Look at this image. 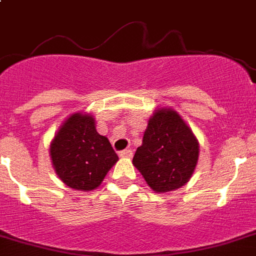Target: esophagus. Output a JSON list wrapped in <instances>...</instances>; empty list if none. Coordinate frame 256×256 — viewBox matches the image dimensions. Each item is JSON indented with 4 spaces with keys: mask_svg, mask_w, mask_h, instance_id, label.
<instances>
[{
    "mask_svg": "<svg viewBox=\"0 0 256 256\" xmlns=\"http://www.w3.org/2000/svg\"><path fill=\"white\" fill-rule=\"evenodd\" d=\"M120 156L121 158H131L132 156V150L131 149H125V150L120 152Z\"/></svg>",
    "mask_w": 256,
    "mask_h": 256,
    "instance_id": "obj_1",
    "label": "esophagus"
}]
</instances>
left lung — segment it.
<instances>
[{"label": "left lung", "mask_w": 256, "mask_h": 256, "mask_svg": "<svg viewBox=\"0 0 256 256\" xmlns=\"http://www.w3.org/2000/svg\"><path fill=\"white\" fill-rule=\"evenodd\" d=\"M199 158V142L172 108L156 110L149 118L132 164L156 192L174 191L188 182Z\"/></svg>", "instance_id": "1"}]
</instances>
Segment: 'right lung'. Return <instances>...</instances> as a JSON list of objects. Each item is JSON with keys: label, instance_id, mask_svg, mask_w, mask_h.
I'll return each instance as SVG.
<instances>
[{"label": "right lung", "instance_id": "right-lung-1", "mask_svg": "<svg viewBox=\"0 0 256 256\" xmlns=\"http://www.w3.org/2000/svg\"><path fill=\"white\" fill-rule=\"evenodd\" d=\"M50 153L62 182L80 191L98 188L118 160L110 140L96 132L94 117L80 112L62 124L50 142Z\"/></svg>", "mask_w": 256, "mask_h": 256}]
</instances>
